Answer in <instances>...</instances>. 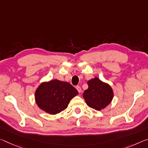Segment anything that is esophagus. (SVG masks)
<instances>
[{"label":"esophagus","mask_w":148,"mask_h":148,"mask_svg":"<svg viewBox=\"0 0 148 148\" xmlns=\"http://www.w3.org/2000/svg\"><path fill=\"white\" fill-rule=\"evenodd\" d=\"M76 90H78V91L79 93H80L81 91H82V88H80V86H76Z\"/></svg>","instance_id":"34e87169"}]
</instances>
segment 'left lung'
<instances>
[{
    "instance_id": "obj_1",
    "label": "left lung",
    "mask_w": 148,
    "mask_h": 148,
    "mask_svg": "<svg viewBox=\"0 0 148 148\" xmlns=\"http://www.w3.org/2000/svg\"><path fill=\"white\" fill-rule=\"evenodd\" d=\"M88 88L84 91L83 97L89 107L97 111L103 109L113 97V91L109 84L95 77L88 82Z\"/></svg>"
}]
</instances>
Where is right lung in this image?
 Listing matches in <instances>:
<instances>
[{
    "instance_id": "obj_1",
    "label": "right lung",
    "mask_w": 148,
    "mask_h": 148,
    "mask_svg": "<svg viewBox=\"0 0 148 148\" xmlns=\"http://www.w3.org/2000/svg\"><path fill=\"white\" fill-rule=\"evenodd\" d=\"M78 94L71 84L55 79L41 83L35 93V99L41 109L56 114L66 109L70 101Z\"/></svg>"
}]
</instances>
